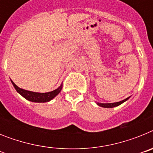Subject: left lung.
Instances as JSON below:
<instances>
[{"mask_svg": "<svg viewBox=\"0 0 153 153\" xmlns=\"http://www.w3.org/2000/svg\"><path fill=\"white\" fill-rule=\"evenodd\" d=\"M129 98V97H128V98L125 99V100H122V101H120V102H113V103H100V102H97V105L100 106H102V107H105V108H113V107H115V106H119V105H120V104H122L123 102H124L125 101H126Z\"/></svg>", "mask_w": 153, "mask_h": 153, "instance_id": "left-lung-1", "label": "left lung"}]
</instances>
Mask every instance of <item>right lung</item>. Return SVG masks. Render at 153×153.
<instances>
[{
	"instance_id": "add662e5",
	"label": "right lung",
	"mask_w": 153,
	"mask_h": 153,
	"mask_svg": "<svg viewBox=\"0 0 153 153\" xmlns=\"http://www.w3.org/2000/svg\"><path fill=\"white\" fill-rule=\"evenodd\" d=\"M11 83L13 86H14V88L16 89L17 92H18L22 97L27 99V100L31 101V102H46L48 101L51 100L53 98H54L58 93H60L62 90V85L57 88L56 90H53V91L48 92V93H35V92L28 91V90H23V89L19 88L18 86L13 83L11 80Z\"/></svg>"
}]
</instances>
